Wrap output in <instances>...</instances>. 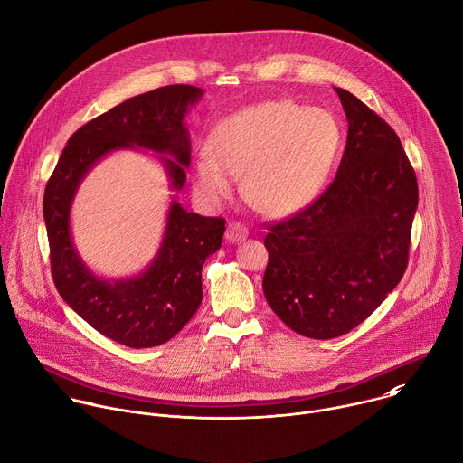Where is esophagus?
<instances>
[{
	"label": "esophagus",
	"instance_id": "obj_1",
	"mask_svg": "<svg viewBox=\"0 0 463 463\" xmlns=\"http://www.w3.org/2000/svg\"><path fill=\"white\" fill-rule=\"evenodd\" d=\"M247 236H249V231H247V227H243L240 222H231V223L227 225L225 240H227L229 243H240V241H243Z\"/></svg>",
	"mask_w": 463,
	"mask_h": 463
}]
</instances>
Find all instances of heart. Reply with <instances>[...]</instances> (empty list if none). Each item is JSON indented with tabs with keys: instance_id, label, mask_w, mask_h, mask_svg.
<instances>
[{
	"instance_id": "obj_1",
	"label": "heart",
	"mask_w": 463,
	"mask_h": 463,
	"mask_svg": "<svg viewBox=\"0 0 463 463\" xmlns=\"http://www.w3.org/2000/svg\"><path fill=\"white\" fill-rule=\"evenodd\" d=\"M209 156L193 165L202 200L229 198L243 176L247 202L281 218L309 207L324 191L342 148V127L326 109L269 99L220 119L205 143Z\"/></svg>"
}]
</instances>
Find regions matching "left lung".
<instances>
[{
	"instance_id": "8db88e82",
	"label": "left lung",
	"mask_w": 463,
	"mask_h": 463,
	"mask_svg": "<svg viewBox=\"0 0 463 463\" xmlns=\"http://www.w3.org/2000/svg\"><path fill=\"white\" fill-rule=\"evenodd\" d=\"M344 158L331 187L269 229L263 294L294 333L331 340L353 331L400 283L418 207L416 175L396 132L345 89Z\"/></svg>"
}]
</instances>
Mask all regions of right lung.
<instances>
[{
    "instance_id": "1",
    "label": "right lung",
    "mask_w": 463,
    "mask_h": 463,
    "mask_svg": "<svg viewBox=\"0 0 463 463\" xmlns=\"http://www.w3.org/2000/svg\"><path fill=\"white\" fill-rule=\"evenodd\" d=\"M203 96L193 85H169L134 96L78 128L47 184L43 218L52 278L71 309L103 336L132 347H156L175 338L203 298L202 267L222 247L225 220L187 213L175 194L156 256L137 274L103 278L80 256L71 209L85 176L114 150L145 148L180 193L191 165L185 116Z\"/></svg>"
}]
</instances>
